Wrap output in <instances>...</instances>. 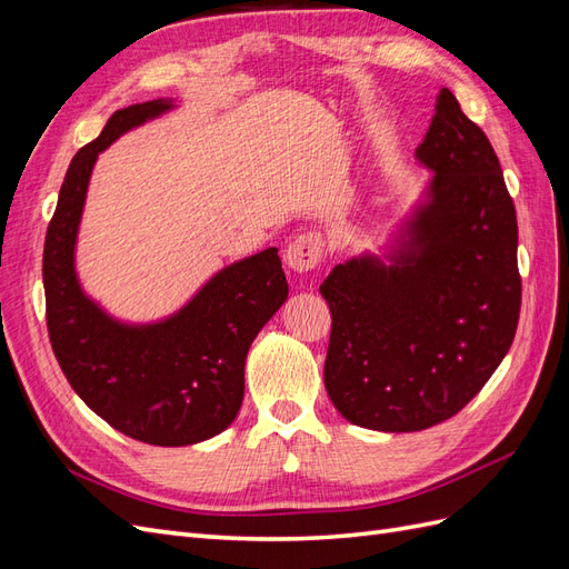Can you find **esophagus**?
Instances as JSON below:
<instances>
[{"label":"esophagus","instance_id":"1","mask_svg":"<svg viewBox=\"0 0 569 569\" xmlns=\"http://www.w3.org/2000/svg\"><path fill=\"white\" fill-rule=\"evenodd\" d=\"M322 251H325V239L320 232H303L295 237L289 242L284 251V263L289 266L291 272H313L320 261H322Z\"/></svg>","mask_w":569,"mask_h":569}]
</instances>
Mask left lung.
Wrapping results in <instances>:
<instances>
[{"instance_id": "obj_1", "label": "left lung", "mask_w": 569, "mask_h": 569, "mask_svg": "<svg viewBox=\"0 0 569 569\" xmlns=\"http://www.w3.org/2000/svg\"><path fill=\"white\" fill-rule=\"evenodd\" d=\"M416 157L435 176L391 251L339 263L320 284L332 311L325 389L377 432H418L468 406L506 358L522 303L515 203L451 90Z\"/></svg>"}]
</instances>
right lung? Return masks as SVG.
<instances>
[{
  "instance_id": "add662e5",
  "label": "right lung",
  "mask_w": 569,
  "mask_h": 569,
  "mask_svg": "<svg viewBox=\"0 0 569 569\" xmlns=\"http://www.w3.org/2000/svg\"><path fill=\"white\" fill-rule=\"evenodd\" d=\"M173 107L153 99L120 109L76 153L42 258L49 341L68 385L118 432L153 446L199 443L232 425L251 341L289 295L274 247L218 270L159 322H120L82 291L76 242L99 151Z\"/></svg>"
}]
</instances>
